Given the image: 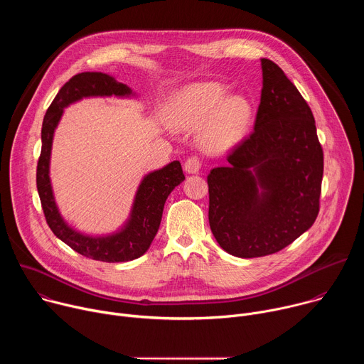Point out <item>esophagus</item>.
<instances>
[{"mask_svg": "<svg viewBox=\"0 0 364 364\" xmlns=\"http://www.w3.org/2000/svg\"><path fill=\"white\" fill-rule=\"evenodd\" d=\"M200 168H201V161L197 155H191V157H188L184 163V170L188 174H196V173H198Z\"/></svg>", "mask_w": 364, "mask_h": 364, "instance_id": "esophagus-1", "label": "esophagus"}]
</instances>
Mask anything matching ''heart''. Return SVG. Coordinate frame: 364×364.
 <instances>
[{"label":"heart","instance_id":"obj_1","mask_svg":"<svg viewBox=\"0 0 364 364\" xmlns=\"http://www.w3.org/2000/svg\"><path fill=\"white\" fill-rule=\"evenodd\" d=\"M226 87L216 82L194 83L184 87L176 97L170 118L181 129H198L205 151L223 152L236 145L245 135L252 107L246 97H226Z\"/></svg>","mask_w":364,"mask_h":364}]
</instances>
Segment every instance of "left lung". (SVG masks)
<instances>
[{"mask_svg": "<svg viewBox=\"0 0 364 364\" xmlns=\"http://www.w3.org/2000/svg\"><path fill=\"white\" fill-rule=\"evenodd\" d=\"M262 92L253 131L207 176L209 223L237 257L277 253L314 225L324 171L314 115L295 85L261 59Z\"/></svg>", "mask_w": 364, "mask_h": 364, "instance_id": "1", "label": "left lung"}]
</instances>
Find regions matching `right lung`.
Masks as SVG:
<instances>
[{"mask_svg": "<svg viewBox=\"0 0 364 364\" xmlns=\"http://www.w3.org/2000/svg\"><path fill=\"white\" fill-rule=\"evenodd\" d=\"M132 90L100 72H83L69 79L48 107L41 127V152L37 163V191L48 228L60 240L77 253L102 262H127L144 255L159 232L163 209L168 194L186 178L180 161L149 173L141 181L132 213L124 229L105 237L85 236L66 225L60 216L51 191L48 166L55 129L63 108L86 96H128Z\"/></svg>", "mask_w": 364, "mask_h": 364, "instance_id": "right-lung-1", "label": "right lung"}]
</instances>
